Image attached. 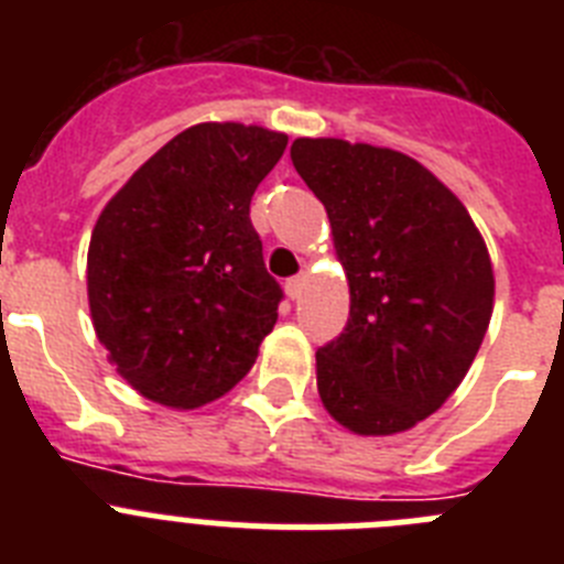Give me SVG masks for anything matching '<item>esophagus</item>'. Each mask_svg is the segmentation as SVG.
<instances>
[{
    "mask_svg": "<svg viewBox=\"0 0 564 564\" xmlns=\"http://www.w3.org/2000/svg\"><path fill=\"white\" fill-rule=\"evenodd\" d=\"M302 288H305V276H302V273H299V276H291L285 282V291H288V296H291V299L302 296Z\"/></svg>",
    "mask_w": 564,
    "mask_h": 564,
    "instance_id": "34e87169",
    "label": "esophagus"
}]
</instances>
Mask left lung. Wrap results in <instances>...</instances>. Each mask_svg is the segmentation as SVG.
Masks as SVG:
<instances>
[{
  "label": "left lung",
  "mask_w": 564,
  "mask_h": 564,
  "mask_svg": "<svg viewBox=\"0 0 564 564\" xmlns=\"http://www.w3.org/2000/svg\"><path fill=\"white\" fill-rule=\"evenodd\" d=\"M291 161L325 203L350 318L316 352L322 403L356 435L441 410L480 350L495 302L486 242L430 169L392 149L296 138Z\"/></svg>",
  "instance_id": "8db88e82"
}]
</instances>
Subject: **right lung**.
<instances>
[{
	"label": "right lung",
	"instance_id": "1",
	"mask_svg": "<svg viewBox=\"0 0 564 564\" xmlns=\"http://www.w3.org/2000/svg\"><path fill=\"white\" fill-rule=\"evenodd\" d=\"M288 134L197 123L149 158L93 228L89 313L143 398L194 410L226 395L276 325L251 197Z\"/></svg>",
	"mask_w": 564,
	"mask_h": 564
}]
</instances>
